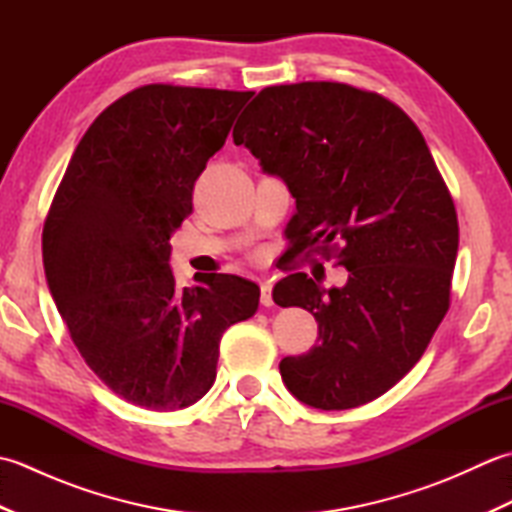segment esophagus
Masks as SVG:
<instances>
[{"label": "esophagus", "instance_id": "obj_1", "mask_svg": "<svg viewBox=\"0 0 512 512\" xmlns=\"http://www.w3.org/2000/svg\"><path fill=\"white\" fill-rule=\"evenodd\" d=\"M262 306H273V281L262 279Z\"/></svg>", "mask_w": 512, "mask_h": 512}]
</instances>
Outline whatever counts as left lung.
Instances as JSON below:
<instances>
[{
  "label": "left lung",
  "mask_w": 512,
  "mask_h": 512,
  "mask_svg": "<svg viewBox=\"0 0 512 512\" xmlns=\"http://www.w3.org/2000/svg\"><path fill=\"white\" fill-rule=\"evenodd\" d=\"M235 145L288 184L290 242L347 268L343 288L281 279L277 306L319 323L317 345L279 363L292 396L352 409L420 361L451 306L458 213L416 123L376 92L334 81L264 88Z\"/></svg>",
  "instance_id": "1"
}]
</instances>
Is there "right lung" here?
I'll return each instance as SVG.
<instances>
[{"label":"right lung","instance_id":"add662e5","mask_svg":"<svg viewBox=\"0 0 512 512\" xmlns=\"http://www.w3.org/2000/svg\"><path fill=\"white\" fill-rule=\"evenodd\" d=\"M253 94L171 83L127 92L83 134L43 222L48 288L76 350L138 407L200 400L222 334L259 306L253 281L213 273L180 290L169 266L195 180Z\"/></svg>","mask_w":512,"mask_h":512}]
</instances>
